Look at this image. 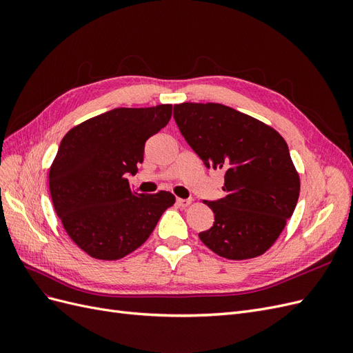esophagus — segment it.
I'll use <instances>...</instances> for the list:
<instances>
[{"instance_id": "34e87169", "label": "esophagus", "mask_w": 353, "mask_h": 353, "mask_svg": "<svg viewBox=\"0 0 353 353\" xmlns=\"http://www.w3.org/2000/svg\"><path fill=\"white\" fill-rule=\"evenodd\" d=\"M176 205L181 208H187L191 205V199H176Z\"/></svg>"}]
</instances>
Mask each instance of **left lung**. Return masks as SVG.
Wrapping results in <instances>:
<instances>
[{
    "label": "left lung",
    "mask_w": 353,
    "mask_h": 353,
    "mask_svg": "<svg viewBox=\"0 0 353 353\" xmlns=\"http://www.w3.org/2000/svg\"><path fill=\"white\" fill-rule=\"evenodd\" d=\"M174 119L205 166L225 174L223 197L205 200L215 222L200 240L232 261L265 253L292 218L301 191L284 138L218 103L175 104Z\"/></svg>",
    "instance_id": "obj_1"
}]
</instances>
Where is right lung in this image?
<instances>
[{"mask_svg":"<svg viewBox=\"0 0 353 353\" xmlns=\"http://www.w3.org/2000/svg\"><path fill=\"white\" fill-rule=\"evenodd\" d=\"M170 114V104L116 108L63 137L50 168L51 200L69 237L91 258L116 261L134 252L175 203L169 191L138 194L128 181Z\"/></svg>","mask_w":353,"mask_h":353,"instance_id":"obj_1","label":"right lung"}]
</instances>
